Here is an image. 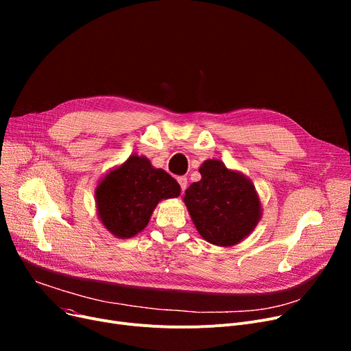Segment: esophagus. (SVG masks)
<instances>
[{"instance_id":"34e87169","label":"esophagus","mask_w":351,"mask_h":351,"mask_svg":"<svg viewBox=\"0 0 351 351\" xmlns=\"http://www.w3.org/2000/svg\"><path fill=\"white\" fill-rule=\"evenodd\" d=\"M178 182H179L182 192H185V189H186V186H188V179H186V176H179V178H178Z\"/></svg>"}]
</instances>
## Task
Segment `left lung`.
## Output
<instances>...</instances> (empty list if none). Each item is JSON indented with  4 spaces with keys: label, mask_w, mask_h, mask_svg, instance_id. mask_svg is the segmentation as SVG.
<instances>
[{
    "label": "left lung",
    "mask_w": 351,
    "mask_h": 351,
    "mask_svg": "<svg viewBox=\"0 0 351 351\" xmlns=\"http://www.w3.org/2000/svg\"><path fill=\"white\" fill-rule=\"evenodd\" d=\"M199 172L202 179L183 196L196 230L220 247L241 243L262 219L261 197L253 182L219 159L205 160Z\"/></svg>",
    "instance_id": "obj_1"
}]
</instances>
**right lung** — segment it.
Listing matches in <instances>:
<instances>
[{
	"label": "right lung",
	"mask_w": 351,
	"mask_h": 351,
	"mask_svg": "<svg viewBox=\"0 0 351 351\" xmlns=\"http://www.w3.org/2000/svg\"><path fill=\"white\" fill-rule=\"evenodd\" d=\"M179 183L145 156L131 155L108 171L95 188L99 222L118 239L141 233L160 200L178 197Z\"/></svg>",
	"instance_id": "right-lung-1"
}]
</instances>
